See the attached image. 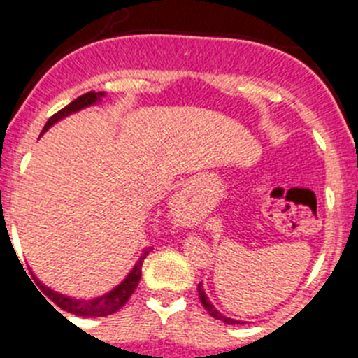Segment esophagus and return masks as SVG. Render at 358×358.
Returning <instances> with one entry per match:
<instances>
[{"label":"esophagus","instance_id":"esophagus-1","mask_svg":"<svg viewBox=\"0 0 358 358\" xmlns=\"http://www.w3.org/2000/svg\"><path fill=\"white\" fill-rule=\"evenodd\" d=\"M181 195H182V194H181Z\"/></svg>","mask_w":358,"mask_h":358}]
</instances>
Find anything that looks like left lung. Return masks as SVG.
<instances>
[{
	"label": "left lung",
	"instance_id": "obj_1",
	"mask_svg": "<svg viewBox=\"0 0 358 358\" xmlns=\"http://www.w3.org/2000/svg\"><path fill=\"white\" fill-rule=\"evenodd\" d=\"M197 292H199V297H201L202 306H204V308L208 310V314H210L211 317L220 319V321H224V322H226V324H238V321H235V319H231V317H226V315H222V314H220V312H218L217 308H215L213 303L210 301V297L206 296V292H204V289H202V283H199Z\"/></svg>",
	"mask_w": 358,
	"mask_h": 358
}]
</instances>
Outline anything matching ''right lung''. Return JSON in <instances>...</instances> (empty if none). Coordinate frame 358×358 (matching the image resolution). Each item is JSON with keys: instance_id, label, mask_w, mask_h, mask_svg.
<instances>
[{"instance_id": "obj_1", "label": "right lung", "mask_w": 358, "mask_h": 358, "mask_svg": "<svg viewBox=\"0 0 358 358\" xmlns=\"http://www.w3.org/2000/svg\"><path fill=\"white\" fill-rule=\"evenodd\" d=\"M103 96H106V93H103V91H100V93L90 91V93L82 94V96H78L77 100H73L69 106H66L64 109H61L59 113H55V115H53L52 118L46 122L43 132L48 131L53 123H57L59 120L66 118V116L73 115V113H77V110L85 109V107L96 106V103H100V100H102ZM150 249L152 248L143 249V252H141V256H140V260L136 262V265L132 267L131 273L125 276V280H123L120 285H116L115 289L109 290V292L103 294V296L93 297V299H75V297L57 292V290H52L50 287H46L44 283H41V281L37 280L36 274H31V276H34V280H36L37 285L41 287V290L46 294V297H48V299H52V301L55 303L59 308L64 310V312H69V314H75V315H82V317H106V315H110V314H115V312H118V310L129 301V297L134 294L136 287H138V283H140V278H141V265H143V260L148 256ZM46 297H44V299H46Z\"/></svg>"}]
</instances>
